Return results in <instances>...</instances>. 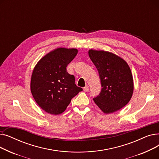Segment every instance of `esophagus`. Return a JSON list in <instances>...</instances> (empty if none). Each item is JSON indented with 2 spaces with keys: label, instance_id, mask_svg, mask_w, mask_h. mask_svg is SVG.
I'll return each instance as SVG.
<instances>
[{
  "label": "esophagus",
  "instance_id": "obj_1",
  "mask_svg": "<svg viewBox=\"0 0 159 159\" xmlns=\"http://www.w3.org/2000/svg\"><path fill=\"white\" fill-rule=\"evenodd\" d=\"M83 89H84V91H86V92H87V91H89V86L87 85V86H86L84 88H83Z\"/></svg>",
  "mask_w": 159,
  "mask_h": 159
}]
</instances>
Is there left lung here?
Wrapping results in <instances>:
<instances>
[{"mask_svg": "<svg viewBox=\"0 0 159 159\" xmlns=\"http://www.w3.org/2000/svg\"><path fill=\"white\" fill-rule=\"evenodd\" d=\"M89 56L98 71L101 91L93 98L104 113H110L126 106L132 97L133 80L126 62L112 53L90 49Z\"/></svg>", "mask_w": 159, "mask_h": 159, "instance_id": "8db88e82", "label": "left lung"}]
</instances>
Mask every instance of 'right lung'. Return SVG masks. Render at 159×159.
Returning a JSON list of instances; mask_svg holds the SVG:
<instances>
[{
    "label": "right lung",
    "mask_w": 159,
    "mask_h": 159,
    "mask_svg": "<svg viewBox=\"0 0 159 159\" xmlns=\"http://www.w3.org/2000/svg\"><path fill=\"white\" fill-rule=\"evenodd\" d=\"M77 53V49L57 48L42 58L33 70L31 93L46 112L62 113L71 100L82 91L75 84L74 75L69 74L66 69Z\"/></svg>",
    "instance_id": "right-lung-1"
}]
</instances>
